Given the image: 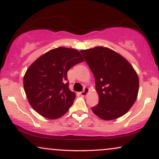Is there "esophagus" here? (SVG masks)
I'll use <instances>...</instances> for the list:
<instances>
[{"label": "esophagus", "mask_w": 159, "mask_h": 159, "mask_svg": "<svg viewBox=\"0 0 159 159\" xmlns=\"http://www.w3.org/2000/svg\"><path fill=\"white\" fill-rule=\"evenodd\" d=\"M90 92V89L88 88V87H84V90L81 92V95L82 96H86L87 94H88V93Z\"/></svg>", "instance_id": "obj_1"}]
</instances>
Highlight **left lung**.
<instances>
[{"mask_svg": "<svg viewBox=\"0 0 159 159\" xmlns=\"http://www.w3.org/2000/svg\"><path fill=\"white\" fill-rule=\"evenodd\" d=\"M93 73L98 103L92 111L104 120L117 119L134 105L139 78L131 63L119 53L103 46L81 50Z\"/></svg>", "mask_w": 159, "mask_h": 159, "instance_id": "left-lung-1", "label": "left lung"}]
</instances>
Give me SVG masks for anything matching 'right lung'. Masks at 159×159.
I'll use <instances>...</instances> for the list:
<instances>
[{
  "label": "right lung",
  "mask_w": 159,
  "mask_h": 159,
  "mask_svg": "<svg viewBox=\"0 0 159 159\" xmlns=\"http://www.w3.org/2000/svg\"><path fill=\"white\" fill-rule=\"evenodd\" d=\"M84 61L78 50L65 47L52 49L38 57L23 79L25 92L34 110L50 120L63 116L75 98L66 83L67 72Z\"/></svg>",
  "instance_id": "1"
}]
</instances>
